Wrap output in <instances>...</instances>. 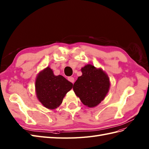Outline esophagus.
Returning a JSON list of instances; mask_svg holds the SVG:
<instances>
[{
	"mask_svg": "<svg viewBox=\"0 0 149 149\" xmlns=\"http://www.w3.org/2000/svg\"><path fill=\"white\" fill-rule=\"evenodd\" d=\"M68 79L72 83H74V78L73 77H68Z\"/></svg>",
	"mask_w": 149,
	"mask_h": 149,
	"instance_id": "esophagus-1",
	"label": "esophagus"
}]
</instances>
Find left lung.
<instances>
[{"label":"left lung","mask_w":149,"mask_h":149,"mask_svg":"<svg viewBox=\"0 0 149 149\" xmlns=\"http://www.w3.org/2000/svg\"><path fill=\"white\" fill-rule=\"evenodd\" d=\"M82 75L73 85L76 95L88 107L97 106L106 97L110 88V80L102 68L86 64L81 69Z\"/></svg>","instance_id":"left-lung-1"}]
</instances>
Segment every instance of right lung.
<instances>
[{
  "instance_id": "add662e5",
  "label": "right lung",
  "mask_w": 149,
  "mask_h": 149,
  "mask_svg": "<svg viewBox=\"0 0 149 149\" xmlns=\"http://www.w3.org/2000/svg\"><path fill=\"white\" fill-rule=\"evenodd\" d=\"M72 85L63 76L54 75L52 69L48 66L40 72L36 78V95L45 107L55 109L62 104Z\"/></svg>"
}]
</instances>
